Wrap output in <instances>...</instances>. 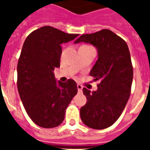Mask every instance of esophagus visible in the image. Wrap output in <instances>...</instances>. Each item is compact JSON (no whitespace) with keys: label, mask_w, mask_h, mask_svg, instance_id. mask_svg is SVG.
<instances>
[{"label":"esophagus","mask_w":150,"mask_h":150,"mask_svg":"<svg viewBox=\"0 0 150 150\" xmlns=\"http://www.w3.org/2000/svg\"><path fill=\"white\" fill-rule=\"evenodd\" d=\"M77 88H78V90H79V92H80V93H81V92L82 91V88H83V87H82V85L78 84L77 85Z\"/></svg>","instance_id":"1"}]
</instances>
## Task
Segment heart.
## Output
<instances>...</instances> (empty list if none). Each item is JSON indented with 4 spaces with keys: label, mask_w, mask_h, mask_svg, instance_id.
Returning <instances> with one entry per match:
<instances>
[{
    "label": "heart",
    "mask_w": 150,
    "mask_h": 150,
    "mask_svg": "<svg viewBox=\"0 0 150 150\" xmlns=\"http://www.w3.org/2000/svg\"><path fill=\"white\" fill-rule=\"evenodd\" d=\"M90 47V46H88V45H82V46H81L80 47Z\"/></svg>",
    "instance_id": "b5f03b06"
}]
</instances>
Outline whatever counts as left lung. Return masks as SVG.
I'll return each instance as SVG.
<instances>
[{"instance_id": "left-lung-1", "label": "left lung", "mask_w": 150, "mask_h": 150, "mask_svg": "<svg viewBox=\"0 0 150 150\" xmlns=\"http://www.w3.org/2000/svg\"><path fill=\"white\" fill-rule=\"evenodd\" d=\"M91 43L98 50V60L90 71L98 89L90 93L83 88L87 103L80 110L86 126L104 129L121 116L131 94L133 67L130 51L123 39L110 29L83 34L75 41Z\"/></svg>"}]
</instances>
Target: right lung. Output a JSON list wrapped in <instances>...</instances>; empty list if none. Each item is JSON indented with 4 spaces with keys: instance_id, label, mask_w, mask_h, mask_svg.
<instances>
[{
    "instance_id": "1",
    "label": "right lung",
    "mask_w": 150,
    "mask_h": 150,
    "mask_svg": "<svg viewBox=\"0 0 150 150\" xmlns=\"http://www.w3.org/2000/svg\"><path fill=\"white\" fill-rule=\"evenodd\" d=\"M79 34L46 25L27 36L17 65V87L25 111L34 123L46 128L60 125L78 92L73 79L56 82L53 71L60 67L61 44Z\"/></svg>"
}]
</instances>
